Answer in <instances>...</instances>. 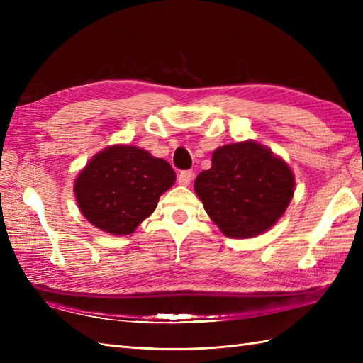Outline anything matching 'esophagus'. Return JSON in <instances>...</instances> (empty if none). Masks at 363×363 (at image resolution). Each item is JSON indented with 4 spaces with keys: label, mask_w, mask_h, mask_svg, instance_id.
Listing matches in <instances>:
<instances>
[{
    "label": "esophagus",
    "mask_w": 363,
    "mask_h": 363,
    "mask_svg": "<svg viewBox=\"0 0 363 363\" xmlns=\"http://www.w3.org/2000/svg\"><path fill=\"white\" fill-rule=\"evenodd\" d=\"M194 172L191 169H184V172L179 173V176H177V182L181 184V186H190L191 179H194Z\"/></svg>",
    "instance_id": "obj_1"
}]
</instances>
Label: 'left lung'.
Returning <instances> with one entry per match:
<instances>
[{"mask_svg":"<svg viewBox=\"0 0 363 363\" xmlns=\"http://www.w3.org/2000/svg\"><path fill=\"white\" fill-rule=\"evenodd\" d=\"M295 177L289 165L256 142L221 146L212 167L198 174L195 191L228 237L265 233L291 201Z\"/></svg>","mask_w":363,"mask_h":363,"instance_id":"left-lung-1","label":"left lung"}]
</instances>
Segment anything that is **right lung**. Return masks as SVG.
I'll list each match as a JSON object with an SVG mask.
<instances>
[{"mask_svg":"<svg viewBox=\"0 0 363 363\" xmlns=\"http://www.w3.org/2000/svg\"><path fill=\"white\" fill-rule=\"evenodd\" d=\"M176 174L164 159L129 145H115L91 159L74 182L79 209L95 228L133 234L150 217Z\"/></svg>","mask_w":363,"mask_h":363,"instance_id":"obj_1","label":"right lung"}]
</instances>
